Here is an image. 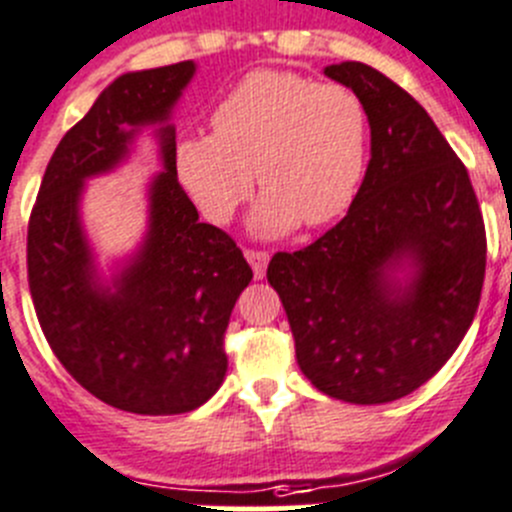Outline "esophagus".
<instances>
[{"label": "esophagus", "instance_id": "obj_1", "mask_svg": "<svg viewBox=\"0 0 512 512\" xmlns=\"http://www.w3.org/2000/svg\"><path fill=\"white\" fill-rule=\"evenodd\" d=\"M245 257H247V262L252 265V273H255V278L260 280L262 275H265V267H267V260H270V252L255 250V247H247Z\"/></svg>", "mask_w": 512, "mask_h": 512}]
</instances>
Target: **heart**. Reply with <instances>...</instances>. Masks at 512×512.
<instances>
[{"label": "heart", "mask_w": 512, "mask_h": 512, "mask_svg": "<svg viewBox=\"0 0 512 512\" xmlns=\"http://www.w3.org/2000/svg\"><path fill=\"white\" fill-rule=\"evenodd\" d=\"M370 117L344 84L290 71L247 73L211 112V135H183L173 168L211 222L227 224L257 186L262 234L319 229L352 206L365 176Z\"/></svg>", "instance_id": "heart-1"}]
</instances>
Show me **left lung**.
<instances>
[{"label": "left lung", "mask_w": 512, "mask_h": 512, "mask_svg": "<svg viewBox=\"0 0 512 512\" xmlns=\"http://www.w3.org/2000/svg\"><path fill=\"white\" fill-rule=\"evenodd\" d=\"M324 73L365 101L372 158L342 222L275 252L267 283L321 393L390 403L434 377L467 334L485 283V219L464 163L408 91L367 63ZM403 254L419 275L395 289L384 270Z\"/></svg>", "instance_id": "obj_1"}]
</instances>
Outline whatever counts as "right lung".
Instances as JSON below:
<instances>
[{"label":"right lung","mask_w":512,"mask_h":512,"mask_svg":"<svg viewBox=\"0 0 512 512\" xmlns=\"http://www.w3.org/2000/svg\"><path fill=\"white\" fill-rule=\"evenodd\" d=\"M191 76L181 61L101 91L55 147L27 224V283L50 349L94 398L140 416L193 411L219 390L224 331L252 267L224 229L199 222L173 168V127L160 130L165 173L153 183L150 234L114 290L94 283L78 193L122 160L137 127L168 119Z\"/></svg>","instance_id":"1"}]
</instances>
